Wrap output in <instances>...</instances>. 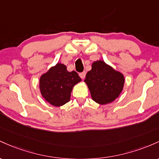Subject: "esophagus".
Masks as SVG:
<instances>
[{
  "instance_id": "1",
  "label": "esophagus",
  "mask_w": 159,
  "mask_h": 159,
  "mask_svg": "<svg viewBox=\"0 0 159 159\" xmlns=\"http://www.w3.org/2000/svg\"><path fill=\"white\" fill-rule=\"evenodd\" d=\"M80 76L82 78V79H84L85 76V71H83V72L80 73Z\"/></svg>"
}]
</instances>
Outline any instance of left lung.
I'll return each mask as SVG.
<instances>
[{
    "label": "left lung",
    "instance_id": "left-lung-1",
    "mask_svg": "<svg viewBox=\"0 0 159 159\" xmlns=\"http://www.w3.org/2000/svg\"><path fill=\"white\" fill-rule=\"evenodd\" d=\"M84 81L92 100L99 104H107L119 97L124 86L125 77L122 73L99 60L92 63V70L87 73Z\"/></svg>",
    "mask_w": 159,
    "mask_h": 159
}]
</instances>
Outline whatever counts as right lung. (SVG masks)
<instances>
[{
    "mask_svg": "<svg viewBox=\"0 0 159 159\" xmlns=\"http://www.w3.org/2000/svg\"><path fill=\"white\" fill-rule=\"evenodd\" d=\"M81 81L74 70L69 72L63 64L57 63L47 72L41 75L40 90L47 102L55 107H61L68 102L73 87Z\"/></svg>",
    "mask_w": 159,
    "mask_h": 159,
    "instance_id": "obj_1",
    "label": "right lung"
}]
</instances>
